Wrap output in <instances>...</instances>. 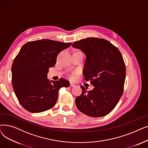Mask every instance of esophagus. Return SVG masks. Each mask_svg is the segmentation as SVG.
Returning <instances> with one entry per match:
<instances>
[{
    "label": "esophagus",
    "instance_id": "1",
    "mask_svg": "<svg viewBox=\"0 0 148 148\" xmlns=\"http://www.w3.org/2000/svg\"><path fill=\"white\" fill-rule=\"evenodd\" d=\"M75 84H73V83H70V87H71V88H73V87H75Z\"/></svg>",
    "mask_w": 148,
    "mask_h": 148
}]
</instances>
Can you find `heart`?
<instances>
[{
    "mask_svg": "<svg viewBox=\"0 0 148 148\" xmlns=\"http://www.w3.org/2000/svg\"><path fill=\"white\" fill-rule=\"evenodd\" d=\"M75 74H78V72H75Z\"/></svg>",
    "mask_w": 148,
    "mask_h": 148,
    "instance_id": "heart-1",
    "label": "heart"
}]
</instances>
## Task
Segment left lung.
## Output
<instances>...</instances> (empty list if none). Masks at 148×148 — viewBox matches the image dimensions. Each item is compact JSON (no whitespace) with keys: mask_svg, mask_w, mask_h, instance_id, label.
I'll list each match as a JSON object with an SVG mask.
<instances>
[{"mask_svg":"<svg viewBox=\"0 0 148 148\" xmlns=\"http://www.w3.org/2000/svg\"><path fill=\"white\" fill-rule=\"evenodd\" d=\"M73 47L86 56L83 75L94 88L81 86L82 94L75 98L77 108L91 117L110 113L122 95L126 76L125 65L118 49L104 39L88 38L75 41Z\"/></svg>","mask_w":148,"mask_h":148,"instance_id":"1","label":"left lung"}]
</instances>
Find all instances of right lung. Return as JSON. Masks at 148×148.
<instances>
[{
	"instance_id": "add662e5",
	"label": "right lung",
	"mask_w": 148,
	"mask_h": 148,
	"mask_svg": "<svg viewBox=\"0 0 148 148\" xmlns=\"http://www.w3.org/2000/svg\"><path fill=\"white\" fill-rule=\"evenodd\" d=\"M71 45L45 39L22 47L12 65V83L19 103L26 110L40 113L50 109L57 101L59 90L69 86L63 79L50 81L47 74L56 64L58 54Z\"/></svg>"
}]
</instances>
